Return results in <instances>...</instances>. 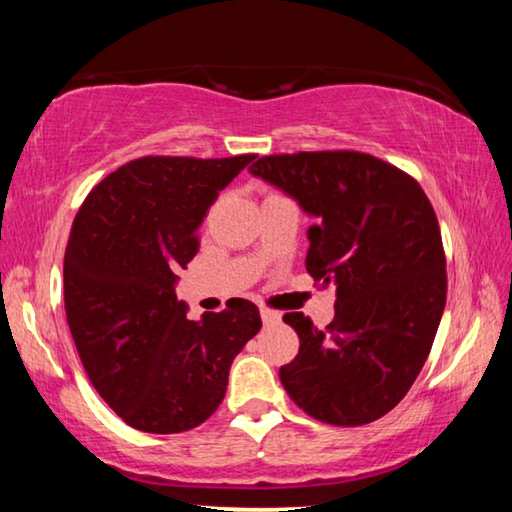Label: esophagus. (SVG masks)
I'll use <instances>...</instances> for the list:
<instances>
[{
  "instance_id": "obj_1",
  "label": "esophagus",
  "mask_w": 512,
  "mask_h": 512,
  "mask_svg": "<svg viewBox=\"0 0 512 512\" xmlns=\"http://www.w3.org/2000/svg\"><path fill=\"white\" fill-rule=\"evenodd\" d=\"M259 316H262V320H264L266 325L268 323H277V320H280V314H277V311H271V309H266V307L259 309Z\"/></svg>"
}]
</instances>
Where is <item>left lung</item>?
I'll return each mask as SVG.
<instances>
[{"instance_id":"obj_1","label":"left lung","mask_w":512,"mask_h":512,"mask_svg":"<svg viewBox=\"0 0 512 512\" xmlns=\"http://www.w3.org/2000/svg\"><path fill=\"white\" fill-rule=\"evenodd\" d=\"M314 219L307 271L336 287L323 332L287 314L298 357L280 368L302 411L336 427L381 418L409 393L447 298L443 239L422 187L368 153L266 155L248 169Z\"/></svg>"}]
</instances>
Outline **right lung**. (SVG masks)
Wrapping results in <instances>:
<instances>
[{"instance_id":"1","label":"right lung","mask_w":512,"mask_h":512,"mask_svg":"<svg viewBox=\"0 0 512 512\" xmlns=\"http://www.w3.org/2000/svg\"><path fill=\"white\" fill-rule=\"evenodd\" d=\"M253 160L149 155L101 180L76 214L63 266L67 325L92 386L133 429L205 422L262 327L248 300L192 320L176 296L207 210Z\"/></svg>"}]
</instances>
